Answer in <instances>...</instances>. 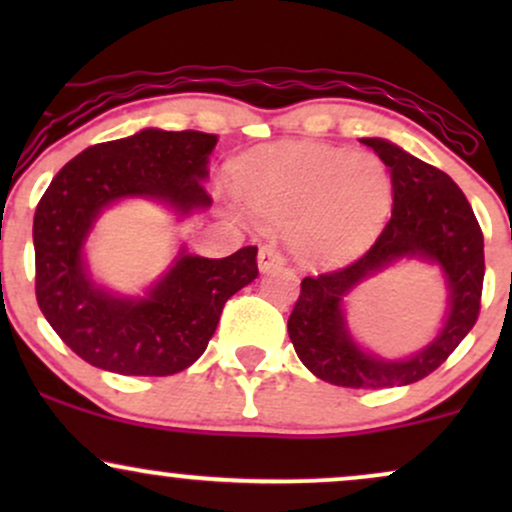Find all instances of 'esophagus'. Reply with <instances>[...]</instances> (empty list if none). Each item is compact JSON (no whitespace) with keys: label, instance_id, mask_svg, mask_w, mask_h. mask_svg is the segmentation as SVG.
<instances>
[{"label":"esophagus","instance_id":"obj_1","mask_svg":"<svg viewBox=\"0 0 512 512\" xmlns=\"http://www.w3.org/2000/svg\"><path fill=\"white\" fill-rule=\"evenodd\" d=\"M279 264H284V257L276 250V245H262L260 252H257V267H260V272H269V269L279 267Z\"/></svg>","mask_w":512,"mask_h":512}]
</instances>
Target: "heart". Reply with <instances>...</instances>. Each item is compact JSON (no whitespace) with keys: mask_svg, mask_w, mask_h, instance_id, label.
<instances>
[{"mask_svg":"<svg viewBox=\"0 0 512 512\" xmlns=\"http://www.w3.org/2000/svg\"><path fill=\"white\" fill-rule=\"evenodd\" d=\"M238 192L257 219L289 226L298 257L320 267L361 255L392 207L390 170L373 151L279 144L240 161Z\"/></svg>","mask_w":512,"mask_h":512,"instance_id":"obj_1","label":"heart"}]
</instances>
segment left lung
<instances>
[{
	"instance_id": "8db88e82",
	"label": "left lung",
	"mask_w": 512,
	"mask_h": 512,
	"mask_svg": "<svg viewBox=\"0 0 512 512\" xmlns=\"http://www.w3.org/2000/svg\"><path fill=\"white\" fill-rule=\"evenodd\" d=\"M390 168L392 216L361 260L301 281L289 337L310 373L339 387L411 385L426 378L467 337L481 308L484 236L467 197L443 170L380 137L361 139ZM407 259L436 263L449 291L444 325L424 350L385 359L363 350L345 322V298L387 266Z\"/></svg>"
}]
</instances>
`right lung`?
<instances>
[{
  "mask_svg": "<svg viewBox=\"0 0 512 512\" xmlns=\"http://www.w3.org/2000/svg\"><path fill=\"white\" fill-rule=\"evenodd\" d=\"M216 134L142 129L88 146L64 166L33 219L35 296L52 330L91 366L120 375H173L197 361L223 305L257 279V248L221 260L178 255L142 296L98 284L86 240L105 209L151 199L187 219L211 207L204 190Z\"/></svg>",
  "mask_w": 512,
  "mask_h": 512,
  "instance_id": "obj_1",
  "label": "right lung"
}]
</instances>
